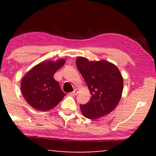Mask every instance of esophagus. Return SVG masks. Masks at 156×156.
Masks as SVG:
<instances>
[{
  "label": "esophagus",
  "instance_id": "1",
  "mask_svg": "<svg viewBox=\"0 0 156 156\" xmlns=\"http://www.w3.org/2000/svg\"><path fill=\"white\" fill-rule=\"evenodd\" d=\"M77 92H78V91L76 90V89H74L73 91H72V92L69 93V95H71V96H76V94H77Z\"/></svg>",
  "mask_w": 156,
  "mask_h": 156
}]
</instances>
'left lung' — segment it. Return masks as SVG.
<instances>
[{"label":"left lung","instance_id":"8db88e82","mask_svg":"<svg viewBox=\"0 0 156 156\" xmlns=\"http://www.w3.org/2000/svg\"><path fill=\"white\" fill-rule=\"evenodd\" d=\"M76 64L91 94L88 103L80 105L82 114L89 119L108 114L116 107L122 95L123 80L120 71L106 60L90 62L80 57Z\"/></svg>","mask_w":156,"mask_h":156}]
</instances>
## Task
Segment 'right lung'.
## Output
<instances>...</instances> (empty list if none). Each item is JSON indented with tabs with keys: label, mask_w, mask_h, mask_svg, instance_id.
Returning <instances> with one entry per match:
<instances>
[{
	"label": "right lung",
	"mask_w": 156,
	"mask_h": 156,
	"mask_svg": "<svg viewBox=\"0 0 156 156\" xmlns=\"http://www.w3.org/2000/svg\"><path fill=\"white\" fill-rule=\"evenodd\" d=\"M65 63L64 59L42 62L32 68L23 78L21 91L32 107L42 112L52 109L66 96L53 77Z\"/></svg>",
	"instance_id": "right-lung-1"
}]
</instances>
